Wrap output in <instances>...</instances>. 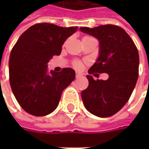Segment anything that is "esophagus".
<instances>
[{
	"label": "esophagus",
	"instance_id": "1",
	"mask_svg": "<svg viewBox=\"0 0 149 149\" xmlns=\"http://www.w3.org/2000/svg\"><path fill=\"white\" fill-rule=\"evenodd\" d=\"M82 77L81 73H79V72H76V77H77V78H78V77Z\"/></svg>",
	"mask_w": 149,
	"mask_h": 149
}]
</instances>
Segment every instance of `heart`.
Wrapping results in <instances>:
<instances>
[{
    "mask_svg": "<svg viewBox=\"0 0 149 149\" xmlns=\"http://www.w3.org/2000/svg\"><path fill=\"white\" fill-rule=\"evenodd\" d=\"M73 65H74V66L76 68H80L81 65H82V63L80 61H75L74 63H73Z\"/></svg>",
    "mask_w": 149,
    "mask_h": 149,
    "instance_id": "heart-1",
    "label": "heart"
}]
</instances>
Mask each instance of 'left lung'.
<instances>
[{"instance_id":"8db88e82","label":"left lung","mask_w":149,"mask_h":149,"mask_svg":"<svg viewBox=\"0 0 149 149\" xmlns=\"http://www.w3.org/2000/svg\"><path fill=\"white\" fill-rule=\"evenodd\" d=\"M80 31L99 41L98 58L88 72L109 75L107 80L86 76L89 86L81 93L83 103L98 117L111 116L126 104L134 91L139 70L138 50L125 30L117 26H84Z\"/></svg>"}]
</instances>
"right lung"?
I'll list each match as a JSON object with an SVG mask.
<instances>
[{"label":"right lung","mask_w":149,"mask_h":149,"mask_svg":"<svg viewBox=\"0 0 149 149\" xmlns=\"http://www.w3.org/2000/svg\"><path fill=\"white\" fill-rule=\"evenodd\" d=\"M77 28L35 24L17 40L9 58V81L17 102L27 113L43 116L54 111L62 91L75 79L73 69L49 72L47 63L61 53L63 44Z\"/></svg>","instance_id":"right-lung-1"}]
</instances>
